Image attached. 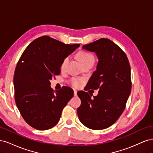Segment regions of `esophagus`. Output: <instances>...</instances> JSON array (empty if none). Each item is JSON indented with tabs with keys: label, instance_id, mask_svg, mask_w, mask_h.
<instances>
[{
	"label": "esophagus",
	"instance_id": "1",
	"mask_svg": "<svg viewBox=\"0 0 153 153\" xmlns=\"http://www.w3.org/2000/svg\"><path fill=\"white\" fill-rule=\"evenodd\" d=\"M73 92H74V96H77V91L76 90H74Z\"/></svg>",
	"mask_w": 153,
	"mask_h": 153
}]
</instances>
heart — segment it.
<instances>
[{
    "mask_svg": "<svg viewBox=\"0 0 153 153\" xmlns=\"http://www.w3.org/2000/svg\"><path fill=\"white\" fill-rule=\"evenodd\" d=\"M77 58L78 61L82 64V65H84L87 63L89 62H94V57L93 55L90 52H86V51H80V52L77 53ZM69 61V57H66L64 58L61 62V69L63 70L65 68V66L67 64ZM83 80L81 79H77V78H71L70 80L71 84L74 87H79L80 85V83Z\"/></svg>",
    "mask_w": 153,
    "mask_h": 153,
    "instance_id": "obj_1",
    "label": "heart"
}]
</instances>
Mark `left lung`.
<instances>
[{
	"label": "left lung",
	"mask_w": 153,
	"mask_h": 153,
	"mask_svg": "<svg viewBox=\"0 0 153 153\" xmlns=\"http://www.w3.org/2000/svg\"><path fill=\"white\" fill-rule=\"evenodd\" d=\"M82 48L94 52L99 59L85 91L100 90L94 98L87 92H77L82 101L78 116L88 128L103 129L116 122L126 107L131 89L130 65L123 50L108 39L101 38Z\"/></svg>",
	"instance_id": "left-lung-1"
}]
</instances>
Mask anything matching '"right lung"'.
Wrapping results in <instances>:
<instances>
[{
    "instance_id": "right-lung-1",
    "label": "right lung",
    "mask_w": 153,
    "mask_h": 153,
    "mask_svg": "<svg viewBox=\"0 0 153 153\" xmlns=\"http://www.w3.org/2000/svg\"><path fill=\"white\" fill-rule=\"evenodd\" d=\"M79 46L43 36L32 41L22 54L14 74L15 100L22 117L31 127L47 130L58 123L74 93L66 86L53 91L50 81L61 73L62 60Z\"/></svg>"
}]
</instances>
